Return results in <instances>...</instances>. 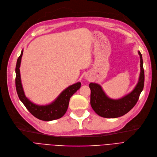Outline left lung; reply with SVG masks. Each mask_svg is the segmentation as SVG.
I'll return each instance as SVG.
<instances>
[{"label":"left lung","instance_id":"obj_1","mask_svg":"<svg viewBox=\"0 0 157 157\" xmlns=\"http://www.w3.org/2000/svg\"><path fill=\"white\" fill-rule=\"evenodd\" d=\"M139 54L140 59V73L139 82L134 90L126 96L119 99H111L105 95L99 84L93 82L90 84L91 105L99 116L109 118L122 117L128 113L136 104L144 85L143 60L140 52Z\"/></svg>","mask_w":157,"mask_h":157}]
</instances>
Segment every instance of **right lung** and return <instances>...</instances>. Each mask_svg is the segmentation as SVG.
Here are the masks:
<instances>
[{
  "label": "right lung",
  "mask_w": 157,
  "mask_h": 157,
  "mask_svg": "<svg viewBox=\"0 0 157 157\" xmlns=\"http://www.w3.org/2000/svg\"><path fill=\"white\" fill-rule=\"evenodd\" d=\"M22 54L23 49L22 50L21 55L17 59L15 68L16 90L21 101L23 103L25 107L27 108V109L36 118L39 119V120L51 121L63 117L67 109L71 97L78 90L80 89L81 83L77 82L67 87L66 90H64L60 94L59 96L52 103L49 104L40 105L31 102L25 95L21 83L19 68L21 66Z\"/></svg>",
  "instance_id": "add662e5"
}]
</instances>
